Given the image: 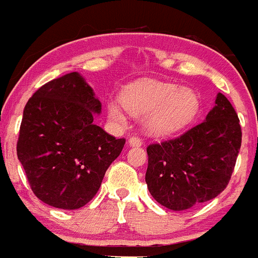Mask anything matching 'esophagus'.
I'll list each match as a JSON object with an SVG mask.
<instances>
[{"label": "esophagus", "mask_w": 258, "mask_h": 258, "mask_svg": "<svg viewBox=\"0 0 258 258\" xmlns=\"http://www.w3.org/2000/svg\"><path fill=\"white\" fill-rule=\"evenodd\" d=\"M130 146H141L143 145V140L139 136H132L128 139Z\"/></svg>", "instance_id": "esophagus-1"}]
</instances>
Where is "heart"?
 <instances>
[{
  "label": "heart",
  "mask_w": 258,
  "mask_h": 258,
  "mask_svg": "<svg viewBox=\"0 0 258 258\" xmlns=\"http://www.w3.org/2000/svg\"><path fill=\"white\" fill-rule=\"evenodd\" d=\"M122 103L135 115H145V124L155 135H168L183 128L200 108L196 91L174 84L145 80L127 86ZM108 114L118 123L126 122L123 107L115 100L108 103Z\"/></svg>",
  "instance_id": "b5f03b06"
}]
</instances>
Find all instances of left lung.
I'll list each match as a JSON object with an SVG mask.
<instances>
[{"label": "left lung", "mask_w": 258, "mask_h": 258, "mask_svg": "<svg viewBox=\"0 0 258 258\" xmlns=\"http://www.w3.org/2000/svg\"><path fill=\"white\" fill-rule=\"evenodd\" d=\"M240 144L237 112L219 93L205 121L175 139L148 146L149 192L174 211L215 199L229 183Z\"/></svg>", "instance_id": "obj_1"}]
</instances>
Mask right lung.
<instances>
[{"mask_svg": "<svg viewBox=\"0 0 258 258\" xmlns=\"http://www.w3.org/2000/svg\"><path fill=\"white\" fill-rule=\"evenodd\" d=\"M100 112L99 99L78 72L44 84L28 100L16 151L40 201L75 210L95 196L126 143L93 123Z\"/></svg>", "mask_w": 258, "mask_h": 258, "instance_id": "obj_1", "label": "right lung"}]
</instances>
